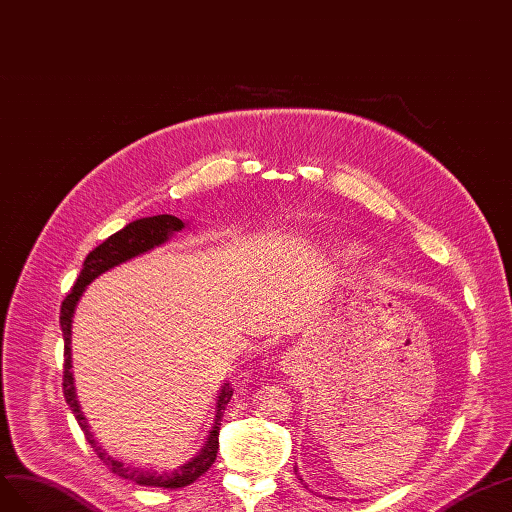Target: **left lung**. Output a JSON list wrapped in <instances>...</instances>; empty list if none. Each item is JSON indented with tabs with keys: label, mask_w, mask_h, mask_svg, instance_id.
<instances>
[{
	"label": "left lung",
	"mask_w": 512,
	"mask_h": 512,
	"mask_svg": "<svg viewBox=\"0 0 512 512\" xmlns=\"http://www.w3.org/2000/svg\"><path fill=\"white\" fill-rule=\"evenodd\" d=\"M300 480H302V478H300Z\"/></svg>",
	"instance_id": "8db88e82"
}]
</instances>
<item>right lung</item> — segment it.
<instances>
[{
	"mask_svg": "<svg viewBox=\"0 0 512 512\" xmlns=\"http://www.w3.org/2000/svg\"><path fill=\"white\" fill-rule=\"evenodd\" d=\"M184 223L180 221L178 216L171 214H158V216H148V218H139V221L128 223L122 231L113 233L105 242L98 244L94 251L85 257L83 261V270L79 274V279L75 283V287L70 289V294L64 298L62 302V311H60V326L64 332V397L66 403L70 405L72 414H75L81 431L85 433V440L90 442V446L94 448V452L98 455V459L105 463L113 474H118L126 480H133V483L141 485V487H165V489H180L195 483L199 476L206 474L218 452V431H221V418H223V410L227 407L233 388L229 384H225L218 392L216 399V416H214V425L210 429L208 442L206 446L201 448L199 455L195 459H191L188 463L180 465L178 470L173 472H152V470H141V467H133V465H124L122 461L113 459L111 455H107L102 450L94 435L90 433V427H87L85 416L79 407L77 394H75V384H72V358H70V332H72V315H75L77 302L81 298V294L85 291V287L90 285L96 276H100L102 272L111 270L113 266H120L124 261L133 259L141 253L152 251L154 246L165 244L171 233L182 231Z\"/></svg>",
	"mask_w": 512,
	"mask_h": 512,
	"instance_id": "right-lung-1",
	"label": "right lung"
}]
</instances>
